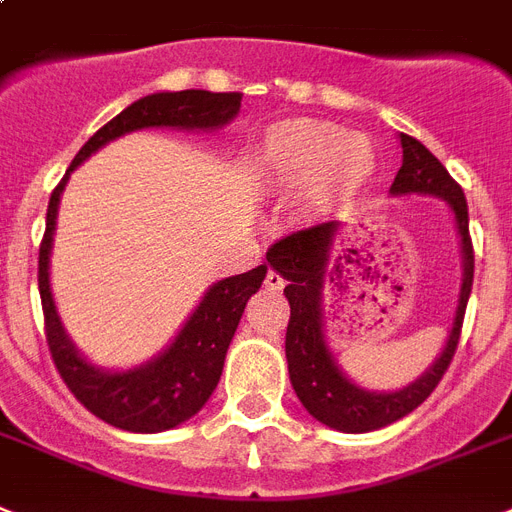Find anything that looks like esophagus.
<instances>
[{
    "instance_id": "34e87169",
    "label": "esophagus",
    "mask_w": 512,
    "mask_h": 512,
    "mask_svg": "<svg viewBox=\"0 0 512 512\" xmlns=\"http://www.w3.org/2000/svg\"><path fill=\"white\" fill-rule=\"evenodd\" d=\"M265 289H268V292H281V289H284V278L278 276L276 270H268V273H265Z\"/></svg>"
}]
</instances>
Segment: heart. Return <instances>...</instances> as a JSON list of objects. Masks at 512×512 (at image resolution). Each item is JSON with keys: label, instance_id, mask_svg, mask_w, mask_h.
Listing matches in <instances>:
<instances>
[{"label": "heart", "instance_id": "heart-1", "mask_svg": "<svg viewBox=\"0 0 512 512\" xmlns=\"http://www.w3.org/2000/svg\"><path fill=\"white\" fill-rule=\"evenodd\" d=\"M257 165L281 191H299L307 207L331 210L352 199L376 173L368 136L315 118L273 123L260 139Z\"/></svg>", "mask_w": 512, "mask_h": 512}]
</instances>
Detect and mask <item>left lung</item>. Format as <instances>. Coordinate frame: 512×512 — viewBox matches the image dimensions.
<instances>
[{"label": "left lung", "mask_w": 512, "mask_h": 512, "mask_svg": "<svg viewBox=\"0 0 512 512\" xmlns=\"http://www.w3.org/2000/svg\"><path fill=\"white\" fill-rule=\"evenodd\" d=\"M400 144L402 168L397 170L389 194L392 197L429 194V197L444 199L450 205L455 226H458L460 252H463V286H460L450 339L444 344L442 355L436 357L434 365L421 378L402 386L400 392H368L344 376L336 357L328 350L326 334H323L321 292L328 276V255H331L334 236L339 231L336 220L318 223L305 231H294V234L278 239L265 255L270 268L289 281V286L284 289L289 307H292L289 326H286V363H289L294 392L315 421L344 431V434L384 429L389 423L405 418L407 413H413L415 407L434 392L436 384L450 368L452 355L458 350L465 305L471 297L473 244L471 234H468V202H465L463 189L421 141L400 134Z\"/></svg>", "instance_id": "obj_1"}]
</instances>
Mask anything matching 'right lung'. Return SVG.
I'll use <instances>...</instances> for the list:
<instances>
[{
  "mask_svg": "<svg viewBox=\"0 0 512 512\" xmlns=\"http://www.w3.org/2000/svg\"><path fill=\"white\" fill-rule=\"evenodd\" d=\"M239 107H242L239 91L213 94V91L186 89L141 97L83 144L76 160L70 162L65 178L54 186L49 197L47 231L39 247V294L49 352H52L54 368L70 392L76 394V400L115 429L157 434V431L176 429L202 410V405L210 400V394L218 386L228 344L242 321L247 299L260 289L268 268L257 265L247 273L223 278L210 286L197 310L178 331L173 344L155 360L131 371H102L78 355L62 328L60 315L54 310L52 289H49V252H52V236L57 226L60 194L68 184L70 173L99 147H105L107 141L139 131V128L160 126L213 131V128L226 126L228 120H234Z\"/></svg>",
  "mask_w": 512,
  "mask_h": 512,
  "instance_id": "obj_1",
  "label": "right lung"
}]
</instances>
